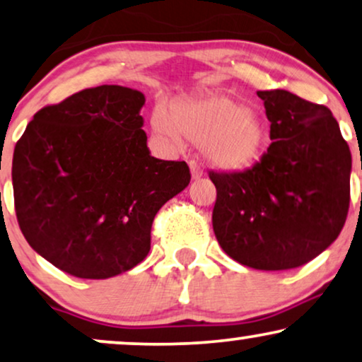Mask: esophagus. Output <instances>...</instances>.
I'll return each mask as SVG.
<instances>
[{
    "instance_id": "esophagus-1",
    "label": "esophagus",
    "mask_w": 362,
    "mask_h": 362,
    "mask_svg": "<svg viewBox=\"0 0 362 362\" xmlns=\"http://www.w3.org/2000/svg\"><path fill=\"white\" fill-rule=\"evenodd\" d=\"M189 170H191V176H192V180H199V177L204 175V173H203V168H201L199 164H198V163H194V161H189Z\"/></svg>"
}]
</instances>
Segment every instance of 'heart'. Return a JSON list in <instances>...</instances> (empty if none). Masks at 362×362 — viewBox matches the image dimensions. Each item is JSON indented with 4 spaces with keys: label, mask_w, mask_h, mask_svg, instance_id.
Segmentation results:
<instances>
[{
    "label": "heart",
    "mask_w": 362,
    "mask_h": 362,
    "mask_svg": "<svg viewBox=\"0 0 362 362\" xmlns=\"http://www.w3.org/2000/svg\"><path fill=\"white\" fill-rule=\"evenodd\" d=\"M154 133L173 148L182 138L199 144L206 161L224 171H243L264 151L269 138L266 116L226 95L187 96L154 107Z\"/></svg>",
    "instance_id": "obj_1"
}]
</instances>
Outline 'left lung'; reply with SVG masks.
Returning a JSON list of instances; mask_svg holds the SVG:
<instances>
[{
  "label": "left lung",
  "instance_id": "left-lung-1",
  "mask_svg": "<svg viewBox=\"0 0 362 362\" xmlns=\"http://www.w3.org/2000/svg\"><path fill=\"white\" fill-rule=\"evenodd\" d=\"M271 146L243 173H209L213 229L234 261L261 271L303 266L339 236L349 209L351 151L326 106L286 91H257Z\"/></svg>",
  "mask_w": 362,
  "mask_h": 362
}]
</instances>
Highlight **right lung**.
I'll list each match as a JSON object with an SVG mask.
<instances>
[{
	"label": "right lung",
	"instance_id": "right-lung-1",
	"mask_svg": "<svg viewBox=\"0 0 362 362\" xmlns=\"http://www.w3.org/2000/svg\"><path fill=\"white\" fill-rule=\"evenodd\" d=\"M138 89H83L33 116L13 154L21 233L81 279H107L151 250L154 216L189 185L185 161L151 156Z\"/></svg>",
	"mask_w": 362,
	"mask_h": 362
}]
</instances>
